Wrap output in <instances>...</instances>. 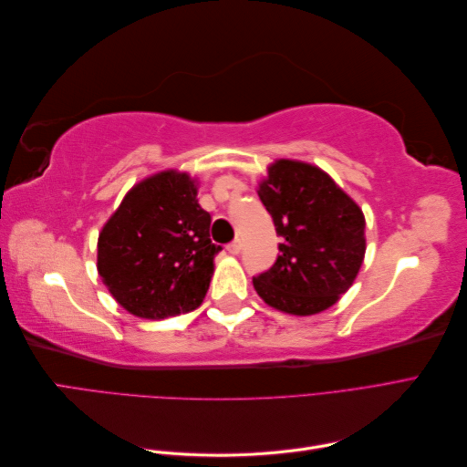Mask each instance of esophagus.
Segmentation results:
<instances>
[{
    "instance_id": "34e87169",
    "label": "esophagus",
    "mask_w": 467,
    "mask_h": 467,
    "mask_svg": "<svg viewBox=\"0 0 467 467\" xmlns=\"http://www.w3.org/2000/svg\"><path fill=\"white\" fill-rule=\"evenodd\" d=\"M228 253H232V255H239V253H242V242H239V239H234L232 244H228Z\"/></svg>"
}]
</instances>
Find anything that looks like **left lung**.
I'll return each mask as SVG.
<instances>
[{
  "mask_svg": "<svg viewBox=\"0 0 467 467\" xmlns=\"http://www.w3.org/2000/svg\"><path fill=\"white\" fill-rule=\"evenodd\" d=\"M257 192L282 237L275 265L253 276L257 294L292 316L331 307L364 261L362 210L319 167L292 160L268 167Z\"/></svg>",
  "mask_w": 467,
  "mask_h": 467,
  "instance_id": "8db88e82",
  "label": "left lung"
}]
</instances>
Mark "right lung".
I'll return each mask as SVG.
<instances>
[{
	"label": "right lung",
	"instance_id": "right-lung-1",
	"mask_svg": "<svg viewBox=\"0 0 467 467\" xmlns=\"http://www.w3.org/2000/svg\"><path fill=\"white\" fill-rule=\"evenodd\" d=\"M210 222L187 173L161 171L134 185L99 234L97 271L112 298L146 319L199 307L222 249Z\"/></svg>",
	"mask_w": 467,
	"mask_h": 467
}]
</instances>
